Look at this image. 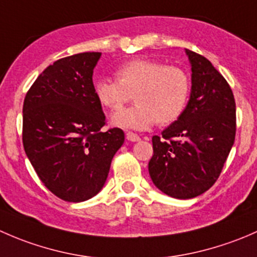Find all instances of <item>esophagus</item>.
<instances>
[{
	"instance_id": "obj_1",
	"label": "esophagus",
	"mask_w": 257,
	"mask_h": 257,
	"mask_svg": "<svg viewBox=\"0 0 257 257\" xmlns=\"http://www.w3.org/2000/svg\"><path fill=\"white\" fill-rule=\"evenodd\" d=\"M125 138L128 139L129 142H139V141H141V138H139L138 134L133 133V132H126Z\"/></svg>"
}]
</instances>
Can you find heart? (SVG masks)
<instances>
[{"mask_svg": "<svg viewBox=\"0 0 257 257\" xmlns=\"http://www.w3.org/2000/svg\"><path fill=\"white\" fill-rule=\"evenodd\" d=\"M115 78L98 80L94 93L100 104L109 109H119L133 95L134 107L113 113L112 124L119 128L144 131L154 123L169 125L188 104L190 77L178 66L132 59L116 68Z\"/></svg>", "mask_w": 257, "mask_h": 257, "instance_id": "heart-1", "label": "heart"}]
</instances>
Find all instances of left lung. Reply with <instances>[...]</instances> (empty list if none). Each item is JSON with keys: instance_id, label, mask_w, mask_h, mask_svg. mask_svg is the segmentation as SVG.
I'll return each instance as SVG.
<instances>
[{"instance_id": "8db88e82", "label": "left lung", "mask_w": 257, "mask_h": 257, "mask_svg": "<svg viewBox=\"0 0 257 257\" xmlns=\"http://www.w3.org/2000/svg\"><path fill=\"white\" fill-rule=\"evenodd\" d=\"M191 92L183 114L154 136L148 169L153 183L172 198L191 199L219 178L235 142L236 105L226 79L201 54L185 49Z\"/></svg>"}]
</instances>
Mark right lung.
I'll list each match as a JSON object with an SVG mask.
<instances>
[{
  "instance_id": "obj_1",
  "label": "right lung",
  "mask_w": 257,
  "mask_h": 257,
  "mask_svg": "<svg viewBox=\"0 0 257 257\" xmlns=\"http://www.w3.org/2000/svg\"><path fill=\"white\" fill-rule=\"evenodd\" d=\"M100 52L58 59L35 80L23 102V148L49 191L80 203L102 190L124 143L119 128L104 131L93 69Z\"/></svg>"
}]
</instances>
